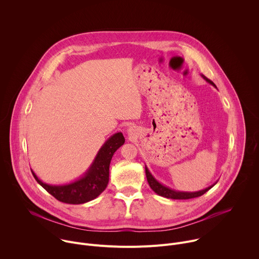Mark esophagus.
<instances>
[{"label": "esophagus", "instance_id": "1", "mask_svg": "<svg viewBox=\"0 0 259 259\" xmlns=\"http://www.w3.org/2000/svg\"><path fill=\"white\" fill-rule=\"evenodd\" d=\"M128 134L129 135H134V133H135V130H134V128H132V127H130V128H128Z\"/></svg>", "mask_w": 259, "mask_h": 259}]
</instances>
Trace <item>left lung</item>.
<instances>
[{
    "instance_id": "obj_1",
    "label": "left lung",
    "mask_w": 259,
    "mask_h": 259,
    "mask_svg": "<svg viewBox=\"0 0 259 259\" xmlns=\"http://www.w3.org/2000/svg\"><path fill=\"white\" fill-rule=\"evenodd\" d=\"M203 79L206 80V82H208L209 84H211L212 86H215V84L210 81L209 79H207L205 76H203ZM145 174H146V179H147V182H149L151 189L156 193L158 194L159 196L161 197H164V198H167V199H173V200H188V199H193V198H197V197H200L202 195H204L206 192H208L211 188H213L216 182L214 184H212V186L202 190V191H199V192H179V191H175V190H172L166 186H164V184H162L161 182H159L154 176L153 174L150 172L149 168H147L145 166Z\"/></svg>"
}]
</instances>
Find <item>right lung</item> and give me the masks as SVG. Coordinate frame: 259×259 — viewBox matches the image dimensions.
<instances>
[{
    "mask_svg": "<svg viewBox=\"0 0 259 259\" xmlns=\"http://www.w3.org/2000/svg\"><path fill=\"white\" fill-rule=\"evenodd\" d=\"M125 143L121 132L110 136L100 147L88 170L79 179L66 184H48L43 182L31 170L34 179L50 195L62 203L84 204L97 198L107 187L109 164L116 151Z\"/></svg>",
    "mask_w": 259,
    "mask_h": 259,
    "instance_id": "add662e5",
    "label": "right lung"
}]
</instances>
